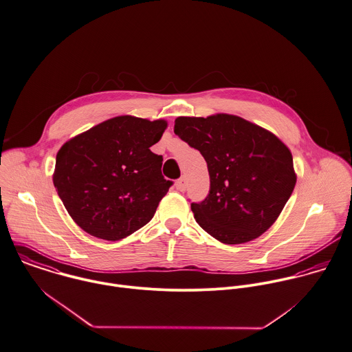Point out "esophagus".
<instances>
[{
	"label": "esophagus",
	"instance_id": "esophagus-1",
	"mask_svg": "<svg viewBox=\"0 0 352 352\" xmlns=\"http://www.w3.org/2000/svg\"><path fill=\"white\" fill-rule=\"evenodd\" d=\"M175 186H177L178 190L185 192V190H186V178H185V177H181V178L175 182Z\"/></svg>",
	"mask_w": 352,
	"mask_h": 352
}]
</instances>
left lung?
<instances>
[{"label": "left lung", "instance_id": "obj_1", "mask_svg": "<svg viewBox=\"0 0 352 352\" xmlns=\"http://www.w3.org/2000/svg\"><path fill=\"white\" fill-rule=\"evenodd\" d=\"M174 133L204 156L211 188L192 203L196 221L214 239L239 245L263 235L279 217L296 182L288 146L238 116L178 117Z\"/></svg>", "mask_w": 352, "mask_h": 352}]
</instances>
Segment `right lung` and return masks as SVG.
I'll return each instance as SVG.
<instances>
[{
    "label": "right lung",
    "mask_w": 352,
    "mask_h": 352,
    "mask_svg": "<svg viewBox=\"0 0 352 352\" xmlns=\"http://www.w3.org/2000/svg\"><path fill=\"white\" fill-rule=\"evenodd\" d=\"M166 128L164 120L120 116L60 148L53 184L80 228L120 241L153 217L173 185L162 175L163 157L149 149Z\"/></svg>",
    "instance_id": "obj_1"
}]
</instances>
